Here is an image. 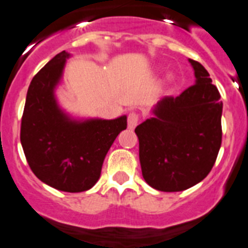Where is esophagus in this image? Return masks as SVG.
I'll list each match as a JSON object with an SVG mask.
<instances>
[{
    "label": "esophagus",
    "instance_id": "34e87169",
    "mask_svg": "<svg viewBox=\"0 0 248 248\" xmlns=\"http://www.w3.org/2000/svg\"><path fill=\"white\" fill-rule=\"evenodd\" d=\"M140 121V115L136 113V112H131L130 115H128V118H127V124H128V128H135V127L139 124Z\"/></svg>",
    "mask_w": 248,
    "mask_h": 248
}]
</instances>
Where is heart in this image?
<instances>
[{
    "label": "heart",
    "mask_w": 248,
    "mask_h": 248,
    "mask_svg": "<svg viewBox=\"0 0 248 248\" xmlns=\"http://www.w3.org/2000/svg\"><path fill=\"white\" fill-rule=\"evenodd\" d=\"M172 78H173V77H172L171 75H170V76H167V81H172Z\"/></svg>",
    "instance_id": "heart-1"
}]
</instances>
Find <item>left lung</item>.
Here are the masks:
<instances>
[{"label": "left lung", "instance_id": "8db88e82", "mask_svg": "<svg viewBox=\"0 0 248 248\" xmlns=\"http://www.w3.org/2000/svg\"><path fill=\"white\" fill-rule=\"evenodd\" d=\"M195 85L163 97L154 116L136 127L142 176L152 188L178 192L201 182L214 167L222 141V101L210 73L189 59Z\"/></svg>", "mask_w": 248, "mask_h": 248}]
</instances>
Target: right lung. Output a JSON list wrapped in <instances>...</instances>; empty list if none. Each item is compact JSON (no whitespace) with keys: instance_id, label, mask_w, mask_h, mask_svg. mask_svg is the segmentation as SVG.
<instances>
[{"instance_id":"1","label":"right lung","mask_w":248,"mask_h":248,"mask_svg":"<svg viewBox=\"0 0 248 248\" xmlns=\"http://www.w3.org/2000/svg\"><path fill=\"white\" fill-rule=\"evenodd\" d=\"M70 53L56 55L32 78L21 122V145L32 172L64 192H83L101 176L103 160L127 117L73 118L60 107L56 88Z\"/></svg>"}]
</instances>
